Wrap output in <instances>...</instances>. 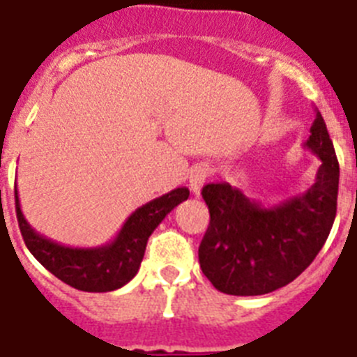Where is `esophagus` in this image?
I'll return each instance as SVG.
<instances>
[{"label":"esophagus","instance_id":"34e87169","mask_svg":"<svg viewBox=\"0 0 357 357\" xmlns=\"http://www.w3.org/2000/svg\"><path fill=\"white\" fill-rule=\"evenodd\" d=\"M211 175L210 166H206V164H199L190 172V188L191 191L195 193V195H200V190H202V185L206 184L208 181V176Z\"/></svg>","mask_w":357,"mask_h":357}]
</instances>
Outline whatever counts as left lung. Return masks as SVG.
I'll list each match as a JSON object with an SVG mask.
<instances>
[{
    "label": "left lung",
    "mask_w": 357,
    "mask_h": 357,
    "mask_svg": "<svg viewBox=\"0 0 357 357\" xmlns=\"http://www.w3.org/2000/svg\"><path fill=\"white\" fill-rule=\"evenodd\" d=\"M305 147L321 160L305 191L263 204L228 182L202 188L210 226L199 246L202 273L229 296H263L301 275L323 248L337 208L340 164L317 111Z\"/></svg>",
    "instance_id": "left-lung-1"
}]
</instances>
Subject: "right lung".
Here are the masks:
<instances>
[{"mask_svg":"<svg viewBox=\"0 0 357 357\" xmlns=\"http://www.w3.org/2000/svg\"><path fill=\"white\" fill-rule=\"evenodd\" d=\"M14 197L17 225L22 229L23 241L29 252L38 259V263L76 290L113 291L128 284L137 275L149 235L175 206L188 200L190 190L176 188L166 195L140 206L129 215L111 243L96 248L63 246L52 238H47L45 235L38 234L23 215L16 185Z\"/></svg>","mask_w":357,"mask_h":357,"instance_id":"obj_1","label":"right lung"}]
</instances>
